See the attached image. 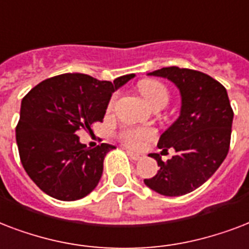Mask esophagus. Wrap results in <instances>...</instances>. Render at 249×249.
Masks as SVG:
<instances>
[{
    "mask_svg": "<svg viewBox=\"0 0 249 249\" xmlns=\"http://www.w3.org/2000/svg\"><path fill=\"white\" fill-rule=\"evenodd\" d=\"M127 155L130 156L131 159L134 160V161H139V160L142 159V156L138 155V153H134V152H131V151H127Z\"/></svg>",
    "mask_w": 249,
    "mask_h": 249,
    "instance_id": "1",
    "label": "esophagus"
}]
</instances>
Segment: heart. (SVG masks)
I'll return each mask as SVG.
<instances>
[{
	"label": "heart",
	"mask_w": 249,
	"mask_h": 249,
	"mask_svg": "<svg viewBox=\"0 0 249 249\" xmlns=\"http://www.w3.org/2000/svg\"><path fill=\"white\" fill-rule=\"evenodd\" d=\"M139 90L145 98L146 103L152 107H165L170 100V90L165 83L157 79H146L139 84ZM115 104V94L109 100L107 110H111ZM155 136V131L148 127H124L119 131V140L131 148H140V146Z\"/></svg>",
	"instance_id": "b5f03b06"
}]
</instances>
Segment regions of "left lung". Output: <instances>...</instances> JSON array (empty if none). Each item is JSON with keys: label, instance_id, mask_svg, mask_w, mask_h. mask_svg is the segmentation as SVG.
I'll return each mask as SVG.
<instances>
[{"label": "left lung", "instance_id": "left-lung-1", "mask_svg": "<svg viewBox=\"0 0 249 249\" xmlns=\"http://www.w3.org/2000/svg\"><path fill=\"white\" fill-rule=\"evenodd\" d=\"M151 75L177 84L182 109L177 122L161 135L157 144L162 152L174 148L175 155L167 162L159 153L149 155L160 169L144 183L165 196H180L204 184L226 159L234 111L226 88L201 71L171 66Z\"/></svg>", "mask_w": 249, "mask_h": 249}]
</instances>
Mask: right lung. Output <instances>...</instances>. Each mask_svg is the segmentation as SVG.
<instances>
[{
    "mask_svg": "<svg viewBox=\"0 0 249 249\" xmlns=\"http://www.w3.org/2000/svg\"><path fill=\"white\" fill-rule=\"evenodd\" d=\"M134 74L114 82L86 74H62L42 80L23 97L15 136L19 157L35 184L52 197L74 201L93 191L104 159L114 145L87 148L80 130L103 122L111 93Z\"/></svg>",
    "mask_w": 249,
    "mask_h": 249,
    "instance_id": "1",
    "label": "right lung"
}]
</instances>
